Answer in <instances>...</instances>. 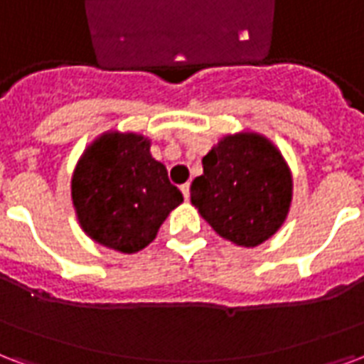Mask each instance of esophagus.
Here are the masks:
<instances>
[{
    "instance_id": "esophagus-1",
    "label": "esophagus",
    "mask_w": 364,
    "mask_h": 364,
    "mask_svg": "<svg viewBox=\"0 0 364 364\" xmlns=\"http://www.w3.org/2000/svg\"><path fill=\"white\" fill-rule=\"evenodd\" d=\"M180 190H182V193H184V199H190V184H184Z\"/></svg>"
}]
</instances>
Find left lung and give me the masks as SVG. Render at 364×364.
Returning <instances> with one entry per match:
<instances>
[{"mask_svg": "<svg viewBox=\"0 0 364 364\" xmlns=\"http://www.w3.org/2000/svg\"><path fill=\"white\" fill-rule=\"evenodd\" d=\"M294 178L282 151L253 130L226 134L203 157L193 180L192 205L218 236L257 247L288 218Z\"/></svg>", "mask_w": 364, "mask_h": 364, "instance_id": "obj_1", "label": "left lung"}]
</instances>
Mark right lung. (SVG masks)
I'll return each mask as SVG.
<instances>
[{
	"label": "right lung",
	"mask_w": 364,
	"mask_h": 364,
	"mask_svg": "<svg viewBox=\"0 0 364 364\" xmlns=\"http://www.w3.org/2000/svg\"><path fill=\"white\" fill-rule=\"evenodd\" d=\"M151 140L138 132L107 130L90 144L70 178L78 224L95 244L138 253L184 198L151 157Z\"/></svg>",
	"instance_id": "1"
}]
</instances>
